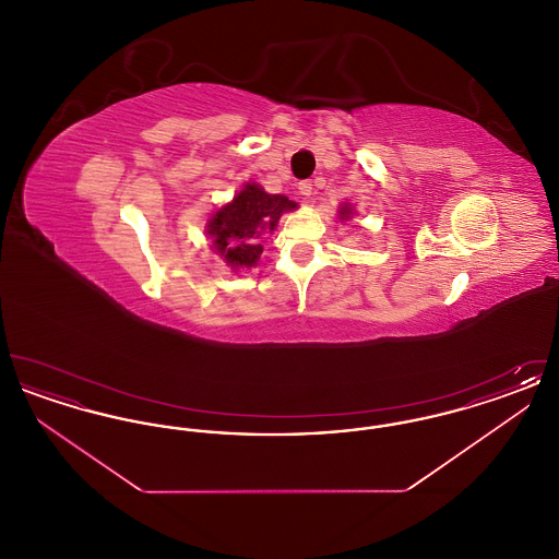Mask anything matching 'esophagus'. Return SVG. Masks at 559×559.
<instances>
[{
    "instance_id": "1",
    "label": "esophagus",
    "mask_w": 559,
    "mask_h": 559,
    "mask_svg": "<svg viewBox=\"0 0 559 559\" xmlns=\"http://www.w3.org/2000/svg\"><path fill=\"white\" fill-rule=\"evenodd\" d=\"M299 192L304 194V197H310L312 194V190H314V185L310 182V180H304V182H299Z\"/></svg>"
}]
</instances>
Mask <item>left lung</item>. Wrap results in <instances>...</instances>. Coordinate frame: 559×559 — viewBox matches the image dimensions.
I'll list each match as a JSON object with an SVG mask.
<instances>
[{
	"mask_svg": "<svg viewBox=\"0 0 559 559\" xmlns=\"http://www.w3.org/2000/svg\"><path fill=\"white\" fill-rule=\"evenodd\" d=\"M349 215H352V210H349V207H347V205H344V207H342V210H340V219H347V217H349Z\"/></svg>",
	"mask_w": 559,
	"mask_h": 559,
	"instance_id": "1",
	"label": "left lung"
}]
</instances>
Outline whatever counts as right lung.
Segmentation results:
<instances>
[{"label": "right lung", "instance_id": "1", "mask_svg": "<svg viewBox=\"0 0 559 559\" xmlns=\"http://www.w3.org/2000/svg\"><path fill=\"white\" fill-rule=\"evenodd\" d=\"M295 207L283 194H267L258 185H247L210 219L213 249L233 267L253 266L264 249L262 237L276 228L283 213Z\"/></svg>", "mask_w": 559, "mask_h": 559}]
</instances>
